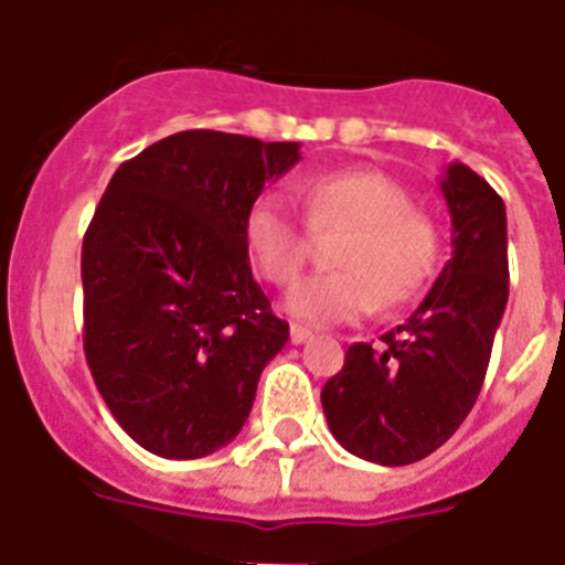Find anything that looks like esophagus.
Returning <instances> with one entry per match:
<instances>
[{
    "label": "esophagus",
    "mask_w": 565,
    "mask_h": 565,
    "mask_svg": "<svg viewBox=\"0 0 565 565\" xmlns=\"http://www.w3.org/2000/svg\"><path fill=\"white\" fill-rule=\"evenodd\" d=\"M312 335L310 327H301V324H290V341L292 344H305L307 339Z\"/></svg>",
    "instance_id": "esophagus-1"
}]
</instances>
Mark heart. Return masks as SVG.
<instances>
[{"instance_id": "1", "label": "heart", "mask_w": 565, "mask_h": 565, "mask_svg": "<svg viewBox=\"0 0 565 565\" xmlns=\"http://www.w3.org/2000/svg\"><path fill=\"white\" fill-rule=\"evenodd\" d=\"M312 232L348 226L335 244V273L312 275L287 296L290 316L310 324L353 321L414 301L430 278L439 235L414 210L405 186L373 169H341L292 183ZM246 253L269 284L287 287L310 260V235L281 198L260 194L244 215Z\"/></svg>"}]
</instances>
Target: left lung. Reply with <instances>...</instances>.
<instances>
[{"label": "left lung", "mask_w": 565, "mask_h": 565, "mask_svg": "<svg viewBox=\"0 0 565 565\" xmlns=\"http://www.w3.org/2000/svg\"><path fill=\"white\" fill-rule=\"evenodd\" d=\"M451 212V260L411 319L382 344H353L321 391L327 425L355 457L411 466L471 414L509 301L502 198L466 163L439 180Z\"/></svg>", "instance_id": "8db88e82"}]
</instances>
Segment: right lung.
I'll return each mask as SVG.
<instances>
[{
    "instance_id": "obj_1",
    "label": "right lung",
    "mask_w": 565,
    "mask_h": 565,
    "mask_svg": "<svg viewBox=\"0 0 565 565\" xmlns=\"http://www.w3.org/2000/svg\"><path fill=\"white\" fill-rule=\"evenodd\" d=\"M298 143L194 129L114 172L83 238L85 359L120 428L166 459L230 445L290 339L253 278L244 215Z\"/></svg>"
}]
</instances>
